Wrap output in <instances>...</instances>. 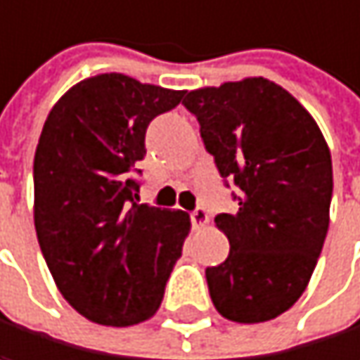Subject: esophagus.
<instances>
[{
  "label": "esophagus",
  "instance_id": "obj_1",
  "mask_svg": "<svg viewBox=\"0 0 360 360\" xmlns=\"http://www.w3.org/2000/svg\"><path fill=\"white\" fill-rule=\"evenodd\" d=\"M191 222H193L195 229H203V226L210 222V216H207V212H205L203 207H197V210L191 214Z\"/></svg>",
  "mask_w": 360,
  "mask_h": 360
}]
</instances>
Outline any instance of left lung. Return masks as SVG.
<instances>
[{
    "label": "left lung",
    "mask_w": 360,
    "mask_h": 360,
    "mask_svg": "<svg viewBox=\"0 0 360 360\" xmlns=\"http://www.w3.org/2000/svg\"><path fill=\"white\" fill-rule=\"evenodd\" d=\"M222 178L241 188L237 214L216 216L229 258L205 270L216 310L264 323L289 310L312 276L329 229L331 153L312 115L264 77L186 94Z\"/></svg>",
    "instance_id": "left-lung-1"
}]
</instances>
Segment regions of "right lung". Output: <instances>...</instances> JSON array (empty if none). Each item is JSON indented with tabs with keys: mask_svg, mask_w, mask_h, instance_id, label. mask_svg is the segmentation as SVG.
<instances>
[{
	"mask_svg": "<svg viewBox=\"0 0 360 360\" xmlns=\"http://www.w3.org/2000/svg\"><path fill=\"white\" fill-rule=\"evenodd\" d=\"M182 96L102 73L65 91L44 123L33 163L37 241L58 291L91 323L148 321L182 256L188 214L138 205L131 180L148 123Z\"/></svg>",
	"mask_w": 360,
	"mask_h": 360,
	"instance_id": "obj_1",
	"label": "right lung"
}]
</instances>
